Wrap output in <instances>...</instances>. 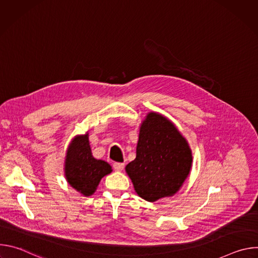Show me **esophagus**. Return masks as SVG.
I'll list each match as a JSON object with an SVG mask.
<instances>
[{"label": "esophagus", "mask_w": 258, "mask_h": 258, "mask_svg": "<svg viewBox=\"0 0 258 258\" xmlns=\"http://www.w3.org/2000/svg\"><path fill=\"white\" fill-rule=\"evenodd\" d=\"M113 168L116 171H121L124 168V163H119V162H115L113 163Z\"/></svg>", "instance_id": "esophagus-1"}]
</instances>
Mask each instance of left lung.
Instances as JSON below:
<instances>
[{"instance_id": "left-lung-1", "label": "left lung", "mask_w": 258, "mask_h": 258, "mask_svg": "<svg viewBox=\"0 0 258 258\" xmlns=\"http://www.w3.org/2000/svg\"><path fill=\"white\" fill-rule=\"evenodd\" d=\"M187 140L163 115L150 112L140 126L136 159L125 166L137 194L149 202L173 196L190 173Z\"/></svg>"}]
</instances>
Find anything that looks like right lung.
Listing matches in <instances>:
<instances>
[{"label":"right lung","mask_w":258,"mask_h":258,"mask_svg":"<svg viewBox=\"0 0 258 258\" xmlns=\"http://www.w3.org/2000/svg\"><path fill=\"white\" fill-rule=\"evenodd\" d=\"M64 170L65 177L73 189L84 196H91L97 190L101 178L111 172L112 168L106 161L93 157L87 133L71 141Z\"/></svg>","instance_id":"right-lung-1"}]
</instances>
